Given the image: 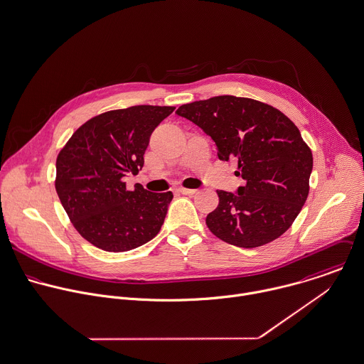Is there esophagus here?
I'll use <instances>...</instances> for the list:
<instances>
[{
    "mask_svg": "<svg viewBox=\"0 0 364 364\" xmlns=\"http://www.w3.org/2000/svg\"><path fill=\"white\" fill-rule=\"evenodd\" d=\"M177 193H180L183 196H193V194L197 193V190H194V188H178Z\"/></svg>",
    "mask_w": 364,
    "mask_h": 364,
    "instance_id": "esophagus-1",
    "label": "esophagus"
}]
</instances>
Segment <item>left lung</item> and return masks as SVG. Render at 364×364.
<instances>
[{
    "instance_id": "left-lung-1",
    "label": "left lung",
    "mask_w": 364,
    "mask_h": 364,
    "mask_svg": "<svg viewBox=\"0 0 364 364\" xmlns=\"http://www.w3.org/2000/svg\"><path fill=\"white\" fill-rule=\"evenodd\" d=\"M176 114L211 136L220 160L236 159L245 180L236 193L217 191L210 230L245 249L282 236L306 201L312 171L311 149L294 122L272 105L233 95L184 104Z\"/></svg>"
}]
</instances>
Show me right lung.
Segmentation results:
<instances>
[{"instance_id": "add662e5", "label": "right lung", "mask_w": 364, "mask_h": 364, "mask_svg": "<svg viewBox=\"0 0 364 364\" xmlns=\"http://www.w3.org/2000/svg\"><path fill=\"white\" fill-rule=\"evenodd\" d=\"M174 107L135 105L81 125L56 160V191L77 232L107 252H127L160 230L173 193L134 191L124 183L144 167L156 127Z\"/></svg>"}]
</instances>
